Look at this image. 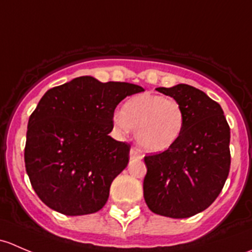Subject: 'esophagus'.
Returning <instances> with one entry per match:
<instances>
[{"label":"esophagus","mask_w":252,"mask_h":252,"mask_svg":"<svg viewBox=\"0 0 252 252\" xmlns=\"http://www.w3.org/2000/svg\"><path fill=\"white\" fill-rule=\"evenodd\" d=\"M129 156H130V159H141L142 158V154L139 149L136 147H133L129 152Z\"/></svg>","instance_id":"obj_1"}]
</instances>
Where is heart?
I'll return each instance as SVG.
<instances>
[{"instance_id": "b5f03b06", "label": "heart", "mask_w": 252, "mask_h": 252, "mask_svg": "<svg viewBox=\"0 0 252 252\" xmlns=\"http://www.w3.org/2000/svg\"><path fill=\"white\" fill-rule=\"evenodd\" d=\"M113 123L122 133L135 130L136 141L145 151L159 154L179 140L185 116L182 106L173 98L140 94L124 103L122 113L114 114Z\"/></svg>"}]
</instances>
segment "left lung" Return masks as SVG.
I'll return each instance as SVG.
<instances>
[{"mask_svg":"<svg viewBox=\"0 0 252 252\" xmlns=\"http://www.w3.org/2000/svg\"><path fill=\"white\" fill-rule=\"evenodd\" d=\"M156 90L182 106L185 124L173 147L145 157L144 199L156 215L191 217L222 191L230 168V129L220 103L204 91L187 84Z\"/></svg>","mask_w":252,"mask_h":252,"instance_id":"1","label":"left lung"}]
</instances>
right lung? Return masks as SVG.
Returning a JSON list of instances; mask_svg holds the SVG:
<instances>
[{"label": "right lung", "instance_id": "add662e5", "mask_svg": "<svg viewBox=\"0 0 252 252\" xmlns=\"http://www.w3.org/2000/svg\"><path fill=\"white\" fill-rule=\"evenodd\" d=\"M144 91L129 83L79 77L45 93L28 123L24 159L32 189L65 216L100 211L129 162L130 146L108 134L126 96Z\"/></svg>", "mask_w": 252, "mask_h": 252}]
</instances>
